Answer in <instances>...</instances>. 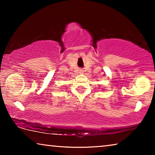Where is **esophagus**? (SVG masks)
Returning <instances> with one entry per match:
<instances>
[{
	"label": "esophagus",
	"instance_id": "esophagus-1",
	"mask_svg": "<svg viewBox=\"0 0 155 155\" xmlns=\"http://www.w3.org/2000/svg\"><path fill=\"white\" fill-rule=\"evenodd\" d=\"M83 71L82 70H79V72H80V73H83Z\"/></svg>",
	"mask_w": 155,
	"mask_h": 155
}]
</instances>
